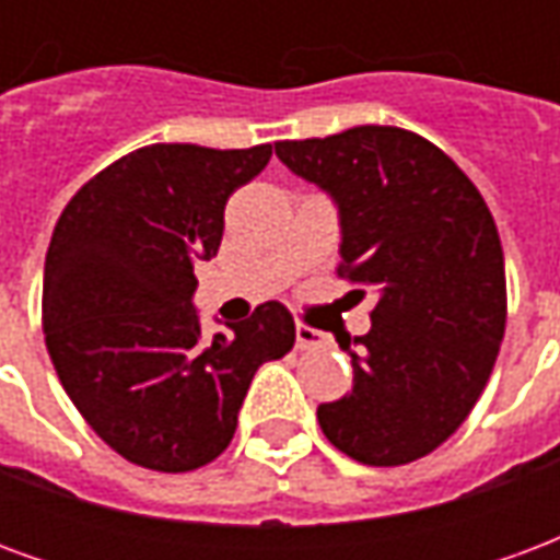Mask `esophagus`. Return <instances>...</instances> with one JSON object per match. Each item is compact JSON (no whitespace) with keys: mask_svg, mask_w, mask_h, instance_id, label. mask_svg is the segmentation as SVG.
<instances>
[{"mask_svg":"<svg viewBox=\"0 0 560 560\" xmlns=\"http://www.w3.org/2000/svg\"><path fill=\"white\" fill-rule=\"evenodd\" d=\"M296 348L300 351H317V348H324V336L317 329L305 327V324H296Z\"/></svg>","mask_w":560,"mask_h":560,"instance_id":"1","label":"esophagus"}]
</instances>
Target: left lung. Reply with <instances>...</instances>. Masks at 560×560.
Listing matches in <instances>:
<instances>
[{"label":"left lung","mask_w":560,"mask_h":560,"mask_svg":"<svg viewBox=\"0 0 560 560\" xmlns=\"http://www.w3.org/2000/svg\"><path fill=\"white\" fill-rule=\"evenodd\" d=\"M276 155L339 203V276L377 293L372 329L339 341L353 389L317 408L320 429L375 468L429 456L477 405L504 339L492 212L456 161L405 128L279 140Z\"/></svg>","instance_id":"obj_1"}]
</instances>
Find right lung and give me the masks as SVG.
<instances>
[{
  "mask_svg": "<svg viewBox=\"0 0 560 560\" xmlns=\"http://www.w3.org/2000/svg\"><path fill=\"white\" fill-rule=\"evenodd\" d=\"M272 147L152 143L68 200L44 260L42 324L68 399L140 468L183 474L219 458L252 377L293 348L281 303L200 336L195 264L219 255L224 203Z\"/></svg>",
  "mask_w": 560,
  "mask_h": 560,
  "instance_id": "add662e5",
  "label": "right lung"
}]
</instances>
